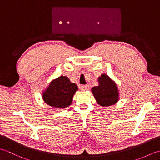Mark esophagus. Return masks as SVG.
Listing matches in <instances>:
<instances>
[{
    "label": "esophagus",
    "mask_w": 160,
    "mask_h": 160,
    "mask_svg": "<svg viewBox=\"0 0 160 160\" xmlns=\"http://www.w3.org/2000/svg\"><path fill=\"white\" fill-rule=\"evenodd\" d=\"M89 88V86L88 84H84V85H80V89L82 91H86L88 90Z\"/></svg>",
    "instance_id": "34e87169"
}]
</instances>
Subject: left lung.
<instances>
[{
  "instance_id": "8db88e82",
  "label": "left lung",
  "mask_w": 160,
  "mask_h": 160,
  "mask_svg": "<svg viewBox=\"0 0 160 160\" xmlns=\"http://www.w3.org/2000/svg\"><path fill=\"white\" fill-rule=\"evenodd\" d=\"M99 86L92 88V92L98 103L101 106H110L117 102L118 91L116 84L106 74L98 78Z\"/></svg>"
}]
</instances>
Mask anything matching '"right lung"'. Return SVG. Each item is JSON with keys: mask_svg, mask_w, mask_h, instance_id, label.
Masks as SVG:
<instances>
[{"mask_svg": "<svg viewBox=\"0 0 160 160\" xmlns=\"http://www.w3.org/2000/svg\"><path fill=\"white\" fill-rule=\"evenodd\" d=\"M78 90L76 84L71 83L66 76H60L53 80L43 93L44 101L53 107L64 108L69 107L73 96Z\"/></svg>", "mask_w": 160, "mask_h": 160, "instance_id": "obj_1", "label": "right lung"}]
</instances>
